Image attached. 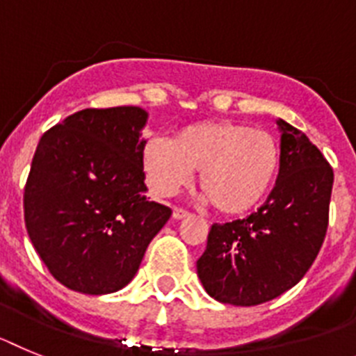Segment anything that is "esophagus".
Segmentation results:
<instances>
[{
    "label": "esophagus",
    "mask_w": 356,
    "mask_h": 356,
    "mask_svg": "<svg viewBox=\"0 0 356 356\" xmlns=\"http://www.w3.org/2000/svg\"><path fill=\"white\" fill-rule=\"evenodd\" d=\"M188 215H190V211H186L184 208H174V218H177V220H181V218H186Z\"/></svg>",
    "instance_id": "obj_1"
}]
</instances>
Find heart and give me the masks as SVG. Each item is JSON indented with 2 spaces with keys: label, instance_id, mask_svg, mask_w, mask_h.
Returning a JSON list of instances; mask_svg holds the SVG:
<instances>
[{
  "label": "heart",
  "instance_id": "obj_1",
  "mask_svg": "<svg viewBox=\"0 0 356 356\" xmlns=\"http://www.w3.org/2000/svg\"><path fill=\"white\" fill-rule=\"evenodd\" d=\"M280 159L270 132L234 120L191 123L170 143L150 140L141 150L145 177L156 193L174 195L200 170L204 199L225 216L245 215L267 197Z\"/></svg>",
  "mask_w": 356,
  "mask_h": 356
}]
</instances>
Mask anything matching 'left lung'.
Returning a JSON list of instances; mask_svg holds the SVG:
<instances>
[{"instance_id": "1", "label": "left lung", "mask_w": 356, "mask_h": 356, "mask_svg": "<svg viewBox=\"0 0 356 356\" xmlns=\"http://www.w3.org/2000/svg\"><path fill=\"white\" fill-rule=\"evenodd\" d=\"M276 186L247 218L213 224L197 274L216 301L254 307L298 285L319 254L330 218L333 170L305 132L277 120Z\"/></svg>"}]
</instances>
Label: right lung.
Listing matches in <instances>:
<instances>
[{
  "label": "right lung",
  "mask_w": 356,
  "mask_h": 356,
  "mask_svg": "<svg viewBox=\"0 0 356 356\" xmlns=\"http://www.w3.org/2000/svg\"><path fill=\"white\" fill-rule=\"evenodd\" d=\"M140 107L84 109L42 134L24 186V224L51 276L111 293L136 276L172 209L147 199Z\"/></svg>",
  "instance_id": "add662e5"
}]
</instances>
